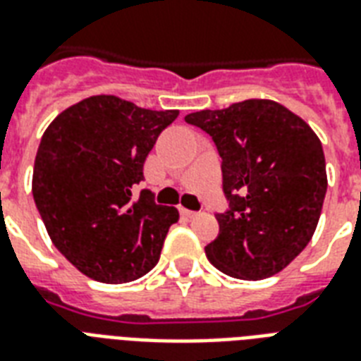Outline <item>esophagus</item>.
Returning a JSON list of instances; mask_svg holds the SVG:
<instances>
[{"label": "esophagus", "mask_w": 361, "mask_h": 361, "mask_svg": "<svg viewBox=\"0 0 361 361\" xmlns=\"http://www.w3.org/2000/svg\"><path fill=\"white\" fill-rule=\"evenodd\" d=\"M180 215L186 216V219H194V216L197 215L196 211H190V209H184V207H180Z\"/></svg>", "instance_id": "esophagus-1"}]
</instances>
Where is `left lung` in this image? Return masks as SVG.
I'll list each match as a JSON object with an SVG mask.
<instances>
[{
	"label": "left lung",
	"instance_id": "obj_1",
	"mask_svg": "<svg viewBox=\"0 0 361 361\" xmlns=\"http://www.w3.org/2000/svg\"><path fill=\"white\" fill-rule=\"evenodd\" d=\"M184 119L209 135L222 158L230 209L216 215L219 235L205 247L211 264L238 280L281 272L312 240L322 215L327 173L318 135L268 99Z\"/></svg>",
	"mask_w": 361,
	"mask_h": 361
}]
</instances>
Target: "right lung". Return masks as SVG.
Listing matches in <instances>:
<instances>
[{"mask_svg": "<svg viewBox=\"0 0 361 361\" xmlns=\"http://www.w3.org/2000/svg\"><path fill=\"white\" fill-rule=\"evenodd\" d=\"M178 110H146L114 94H94L56 116L37 148L32 194L55 247L81 274L127 283L159 261L175 207L133 186L159 133Z\"/></svg>", "mask_w": 361, "mask_h": 361, "instance_id": "obj_1", "label": "right lung"}]
</instances>
